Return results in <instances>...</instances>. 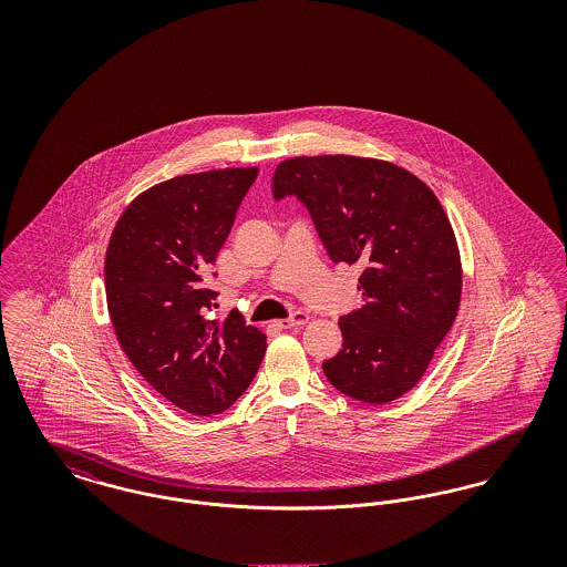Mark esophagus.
<instances>
[{
	"label": "esophagus",
	"instance_id": "obj_1",
	"mask_svg": "<svg viewBox=\"0 0 567 567\" xmlns=\"http://www.w3.org/2000/svg\"><path fill=\"white\" fill-rule=\"evenodd\" d=\"M310 321V315L308 312H293L289 319H282V321H278V327L280 329H291V327H301V324H306Z\"/></svg>",
	"mask_w": 567,
	"mask_h": 567
}]
</instances>
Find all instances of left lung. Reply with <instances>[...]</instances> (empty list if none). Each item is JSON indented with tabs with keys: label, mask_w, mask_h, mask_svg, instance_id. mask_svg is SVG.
Listing matches in <instances>:
<instances>
[{
	"label": "left lung",
	"mask_w": 567,
	"mask_h": 567,
	"mask_svg": "<svg viewBox=\"0 0 567 567\" xmlns=\"http://www.w3.org/2000/svg\"><path fill=\"white\" fill-rule=\"evenodd\" d=\"M274 199L297 197L333 264H359L361 306L340 317L342 351L327 380L365 404H386L425 374L457 317L461 259L433 190L395 163L321 155L280 163Z\"/></svg>",
	"instance_id": "1"
}]
</instances>
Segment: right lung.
<instances>
[{"label":"right lung","instance_id":"right-lung-1","mask_svg":"<svg viewBox=\"0 0 567 567\" xmlns=\"http://www.w3.org/2000/svg\"><path fill=\"white\" fill-rule=\"evenodd\" d=\"M257 167L185 174L140 193L118 218L104 264L116 340L167 402L210 416L257 374L266 333L238 310L210 319L206 276Z\"/></svg>","mask_w":567,"mask_h":567}]
</instances>
